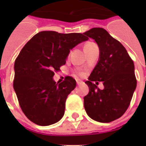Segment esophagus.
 I'll return each mask as SVG.
<instances>
[{"label": "esophagus", "mask_w": 146, "mask_h": 146, "mask_svg": "<svg viewBox=\"0 0 146 146\" xmlns=\"http://www.w3.org/2000/svg\"><path fill=\"white\" fill-rule=\"evenodd\" d=\"M76 84L79 85V84H81V81H80V80H76Z\"/></svg>", "instance_id": "1"}]
</instances>
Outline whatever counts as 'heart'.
<instances>
[{
    "label": "heart",
    "mask_w": 146,
    "mask_h": 146,
    "mask_svg": "<svg viewBox=\"0 0 146 146\" xmlns=\"http://www.w3.org/2000/svg\"><path fill=\"white\" fill-rule=\"evenodd\" d=\"M95 46H97V45L95 44V43H92V42H88V43H87L84 44V49L85 50L87 48H92V47H95ZM77 73L79 74V75H81L82 73H80V72H77Z\"/></svg>",
    "instance_id": "b5f03b06"
}]
</instances>
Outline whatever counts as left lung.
Here are the masks:
<instances>
[{
	"mask_svg": "<svg viewBox=\"0 0 146 146\" xmlns=\"http://www.w3.org/2000/svg\"><path fill=\"white\" fill-rule=\"evenodd\" d=\"M84 34L98 44L99 60L86 81L89 93L84 98L86 113L92 119L110 123L123 115L130 106L137 80L135 66L125 48L102 28H92ZM103 81L101 90L94 81Z\"/></svg>",
	"mask_w": 146,
	"mask_h": 146,
	"instance_id": "8db88e82",
	"label": "left lung"
}]
</instances>
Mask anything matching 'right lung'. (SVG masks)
<instances>
[{"label": "right lung", "mask_w": 146, "mask_h": 146, "mask_svg": "<svg viewBox=\"0 0 146 146\" xmlns=\"http://www.w3.org/2000/svg\"><path fill=\"white\" fill-rule=\"evenodd\" d=\"M88 40L82 33L41 31L21 50L15 62L13 88L21 109L32 122L48 126L62 119L76 80L67 76L58 84L52 77L66 64L70 50Z\"/></svg>", "instance_id": "add662e5"}]
</instances>
